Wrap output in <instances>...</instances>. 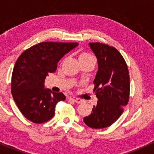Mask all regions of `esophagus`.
<instances>
[{
    "label": "esophagus",
    "instance_id": "34e87169",
    "mask_svg": "<svg viewBox=\"0 0 154 154\" xmlns=\"http://www.w3.org/2000/svg\"><path fill=\"white\" fill-rule=\"evenodd\" d=\"M69 99L72 100V101H74L75 103H82V100L79 99V98L75 97H69Z\"/></svg>",
    "mask_w": 154,
    "mask_h": 154
}]
</instances>
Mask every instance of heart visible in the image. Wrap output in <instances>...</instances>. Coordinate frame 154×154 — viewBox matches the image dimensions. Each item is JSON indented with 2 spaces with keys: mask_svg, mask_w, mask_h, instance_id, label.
Segmentation results:
<instances>
[{
  "mask_svg": "<svg viewBox=\"0 0 154 154\" xmlns=\"http://www.w3.org/2000/svg\"><path fill=\"white\" fill-rule=\"evenodd\" d=\"M79 59L80 60V62L85 61V60H90V59H94V57L92 55L89 54V53L86 52V51H83V52L80 53L79 56Z\"/></svg>",
  "mask_w": 154,
  "mask_h": 154,
  "instance_id": "b5f03b06",
  "label": "heart"
}]
</instances>
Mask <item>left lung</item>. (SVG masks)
Wrapping results in <instances>:
<instances>
[{
    "label": "left lung",
    "instance_id": "1",
    "mask_svg": "<svg viewBox=\"0 0 154 154\" xmlns=\"http://www.w3.org/2000/svg\"><path fill=\"white\" fill-rule=\"evenodd\" d=\"M98 60V71L94 81L97 104L84 117L89 127L103 129L113 124L124 112L129 99V70L121 53L113 46L99 42L89 43Z\"/></svg>",
    "mask_w": 154,
    "mask_h": 154
}]
</instances>
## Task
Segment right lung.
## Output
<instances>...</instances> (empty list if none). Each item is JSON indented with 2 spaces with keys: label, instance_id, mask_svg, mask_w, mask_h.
<instances>
[{
  "label": "right lung",
  "instance_id": "right-lung-1",
  "mask_svg": "<svg viewBox=\"0 0 154 154\" xmlns=\"http://www.w3.org/2000/svg\"><path fill=\"white\" fill-rule=\"evenodd\" d=\"M78 43L41 42L26 49L17 59L11 75V94L22 115L30 122L41 124L54 116L55 106L65 100L62 92L44 88L49 72Z\"/></svg>",
  "mask_w": 154,
  "mask_h": 154
}]
</instances>
